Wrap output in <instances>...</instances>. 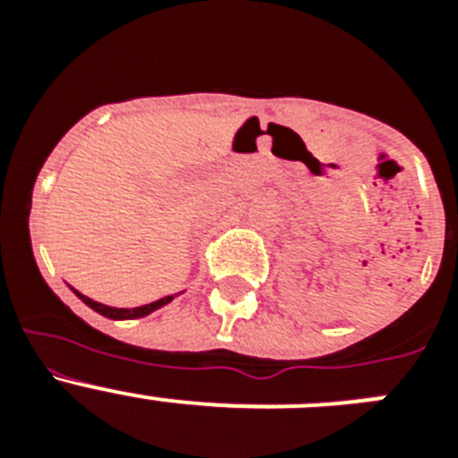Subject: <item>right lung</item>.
<instances>
[{"mask_svg":"<svg viewBox=\"0 0 458 458\" xmlns=\"http://www.w3.org/2000/svg\"><path fill=\"white\" fill-rule=\"evenodd\" d=\"M72 291H75V289H72ZM75 295H78V298L84 302V305L91 307L93 311H98V314H103V317H107V318H114V321H121V318H141V317H147V314H151V311L160 310V307H165V305H167V302L174 301V295H165V298H160V301H156V302H148V305L132 307V310H121V307H107V305H103V302L91 301V298L82 295V293H80V291H75Z\"/></svg>","mask_w":458,"mask_h":458,"instance_id":"add662e5","label":"right lung"}]
</instances>
